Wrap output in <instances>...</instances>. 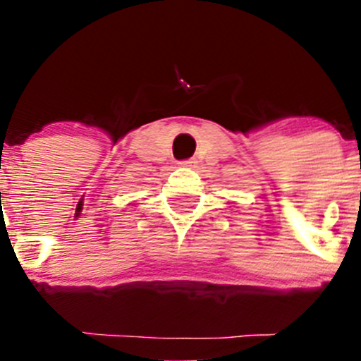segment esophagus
I'll return each instance as SVG.
<instances>
[{"label": "esophagus", "instance_id": "obj_1", "mask_svg": "<svg viewBox=\"0 0 361 361\" xmlns=\"http://www.w3.org/2000/svg\"><path fill=\"white\" fill-rule=\"evenodd\" d=\"M180 166L183 167H194L195 166V160L194 159H188V160H181Z\"/></svg>", "mask_w": 361, "mask_h": 361}]
</instances>
